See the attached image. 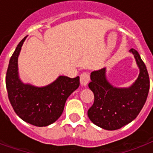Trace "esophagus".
Instances as JSON below:
<instances>
[{"mask_svg":"<svg viewBox=\"0 0 153 153\" xmlns=\"http://www.w3.org/2000/svg\"><path fill=\"white\" fill-rule=\"evenodd\" d=\"M89 80L90 77L88 74L86 73V72L81 74V75H80V83H81L82 86H86L89 82Z\"/></svg>","mask_w":153,"mask_h":153,"instance_id":"obj_1","label":"esophagus"}]
</instances>
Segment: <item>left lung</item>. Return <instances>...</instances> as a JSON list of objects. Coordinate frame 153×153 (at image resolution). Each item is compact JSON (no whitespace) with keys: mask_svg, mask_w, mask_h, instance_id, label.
<instances>
[{"mask_svg":"<svg viewBox=\"0 0 153 153\" xmlns=\"http://www.w3.org/2000/svg\"><path fill=\"white\" fill-rule=\"evenodd\" d=\"M139 68V74L128 88H116L106 79V68L91 73L88 87L94 94L93 105L88 115L94 125L106 130H115L134 120L144 106L150 81L148 70L140 55L130 49Z\"/></svg>","mask_w":153,"mask_h":153,"instance_id":"obj_1","label":"left lung"}]
</instances>
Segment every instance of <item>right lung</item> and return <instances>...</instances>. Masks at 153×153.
Here are the masks:
<instances>
[{
  "label": "right lung",
  "instance_id": "1",
  "mask_svg": "<svg viewBox=\"0 0 153 153\" xmlns=\"http://www.w3.org/2000/svg\"><path fill=\"white\" fill-rule=\"evenodd\" d=\"M25 37L10 57L5 76L8 97L15 112L24 120L38 127L52 124L60 118L67 98L79 86V77L59 76L45 87L22 82L18 72V57Z\"/></svg>",
  "mask_w": 153,
  "mask_h": 153
}]
</instances>
